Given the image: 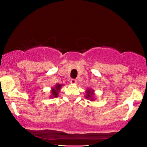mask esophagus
<instances>
[{"mask_svg":"<svg viewBox=\"0 0 147 147\" xmlns=\"http://www.w3.org/2000/svg\"><path fill=\"white\" fill-rule=\"evenodd\" d=\"M70 83L73 84V85H75V84L77 83V81L76 79H71V80H70Z\"/></svg>","mask_w":147,"mask_h":147,"instance_id":"esophagus-1","label":"esophagus"}]
</instances>
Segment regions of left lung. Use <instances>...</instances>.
<instances>
[{
	"instance_id": "obj_1",
	"label": "left lung",
	"mask_w": 147,
	"mask_h": 147,
	"mask_svg": "<svg viewBox=\"0 0 147 147\" xmlns=\"http://www.w3.org/2000/svg\"><path fill=\"white\" fill-rule=\"evenodd\" d=\"M94 91L93 90H92V89H88L87 91H86V95H85V97L87 99H90V100H91V101H93V95H94Z\"/></svg>"
}]
</instances>
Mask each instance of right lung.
I'll use <instances>...</instances> for the list:
<instances>
[{"mask_svg": "<svg viewBox=\"0 0 147 147\" xmlns=\"http://www.w3.org/2000/svg\"><path fill=\"white\" fill-rule=\"evenodd\" d=\"M62 85H60V84H56L55 85V87H53L52 89V97H58V93H59L60 90L61 89Z\"/></svg>", "mask_w": 147, "mask_h": 147, "instance_id": "add662e5", "label": "right lung"}]
</instances>
